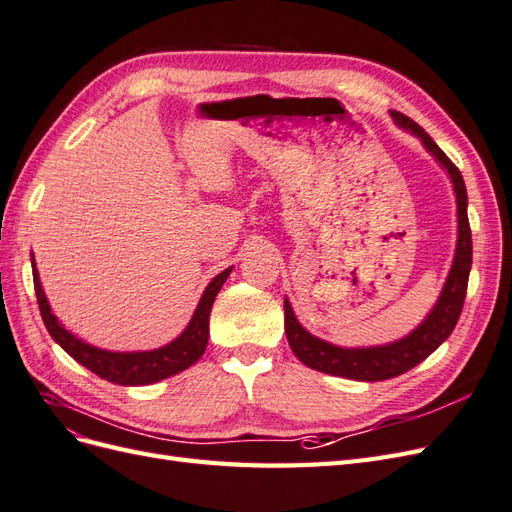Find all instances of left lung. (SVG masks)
Wrapping results in <instances>:
<instances>
[{"instance_id":"1","label":"left lung","mask_w":512,"mask_h":512,"mask_svg":"<svg viewBox=\"0 0 512 512\" xmlns=\"http://www.w3.org/2000/svg\"><path fill=\"white\" fill-rule=\"evenodd\" d=\"M393 119L401 128L414 132L421 138L423 145L438 158V162L448 170V175L453 179L455 194H457V215H459V239H457V252L453 260V269L448 273V280L444 284V290L436 307L431 309L427 320L418 327L414 333H410L401 342H395L391 346L380 348H361V350H346L337 348L333 344L322 342V339L309 335L292 314V307L288 301H284V329L288 344L297 359L322 371V374L342 376L350 380H389L395 378L404 371L416 367L421 361L436 350L444 339L453 333L455 324L461 316L463 301H466L468 292V277L472 267V230L468 222V194L466 183L459 173V168L448 160L446 153L433 143V138L418 126L416 121L406 117L404 113H391Z\"/></svg>"}]
</instances>
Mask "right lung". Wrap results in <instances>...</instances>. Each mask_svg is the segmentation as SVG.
I'll return each mask as SVG.
<instances>
[{
	"instance_id": "right-lung-1",
	"label": "right lung",
	"mask_w": 512,
	"mask_h": 512,
	"mask_svg": "<svg viewBox=\"0 0 512 512\" xmlns=\"http://www.w3.org/2000/svg\"><path fill=\"white\" fill-rule=\"evenodd\" d=\"M32 265H34L36 299H38L40 316L44 320L46 331L51 333L55 342L64 348L74 361H79L81 365L94 371V374L100 376L102 380L121 384V386L153 384L168 376H175L179 371L194 365L200 356H203L209 342L211 305L215 301V294L220 292L226 277L230 275V269H226L218 277H213V282L207 286L203 297H200V303L188 324V329H185L175 342H170L168 346L151 350V352H106L81 342V339H76L72 333H68L64 327H61L57 318L51 314L49 301H46L42 292L36 262H32Z\"/></svg>"
}]
</instances>
